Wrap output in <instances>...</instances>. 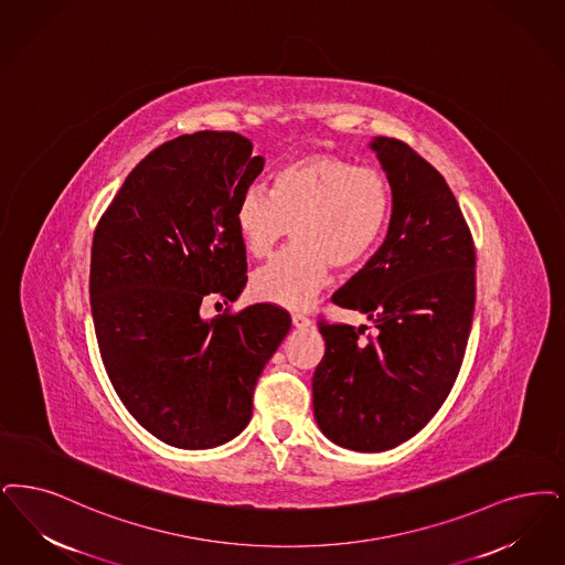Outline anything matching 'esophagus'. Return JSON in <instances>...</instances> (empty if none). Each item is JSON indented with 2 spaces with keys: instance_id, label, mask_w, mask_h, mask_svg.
Masks as SVG:
<instances>
[{
  "instance_id": "esophagus-1",
  "label": "esophagus",
  "mask_w": 565,
  "mask_h": 565,
  "mask_svg": "<svg viewBox=\"0 0 565 565\" xmlns=\"http://www.w3.org/2000/svg\"><path fill=\"white\" fill-rule=\"evenodd\" d=\"M292 323L296 326V328H309L311 326V319L309 317L305 316V313H292Z\"/></svg>"
}]
</instances>
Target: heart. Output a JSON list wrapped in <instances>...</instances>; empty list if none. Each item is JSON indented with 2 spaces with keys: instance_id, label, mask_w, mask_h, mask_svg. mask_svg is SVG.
<instances>
[{
  "instance_id": "b5f03b06",
  "label": "heart",
  "mask_w": 565,
  "mask_h": 565,
  "mask_svg": "<svg viewBox=\"0 0 565 565\" xmlns=\"http://www.w3.org/2000/svg\"><path fill=\"white\" fill-rule=\"evenodd\" d=\"M393 210L383 170L334 153H313L284 166L271 193L249 189L235 223L254 258H267L290 231L296 246L252 277V290L281 307H305L330 277L351 271L376 249Z\"/></svg>"
}]
</instances>
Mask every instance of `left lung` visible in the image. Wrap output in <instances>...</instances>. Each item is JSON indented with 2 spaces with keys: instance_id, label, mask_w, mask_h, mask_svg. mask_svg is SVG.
Masks as SVG:
<instances>
[{
  "instance_id": "left-lung-1",
  "label": "left lung",
  "mask_w": 565,
  "mask_h": 565,
  "mask_svg": "<svg viewBox=\"0 0 565 565\" xmlns=\"http://www.w3.org/2000/svg\"><path fill=\"white\" fill-rule=\"evenodd\" d=\"M372 149L393 189L381 249L332 296L367 326L319 319L326 353L313 374L323 435L347 450L384 451L423 429L450 395L475 311V244L446 179L397 138Z\"/></svg>"
}]
</instances>
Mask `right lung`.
I'll return each mask as SVG.
<instances>
[{"label":"right lung","instance_id":"1","mask_svg":"<svg viewBox=\"0 0 565 565\" xmlns=\"http://www.w3.org/2000/svg\"><path fill=\"white\" fill-rule=\"evenodd\" d=\"M265 159L235 132L172 138L142 159L94 228L90 307L121 404L161 441L205 450L248 427L292 317L271 302L203 319L248 281L235 214Z\"/></svg>","mask_w":565,"mask_h":565}]
</instances>
